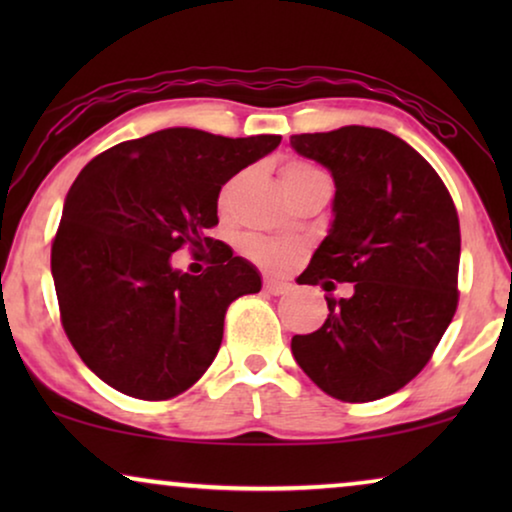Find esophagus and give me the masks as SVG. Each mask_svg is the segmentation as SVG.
<instances>
[{"instance_id": "34e87169", "label": "esophagus", "mask_w": 512, "mask_h": 512, "mask_svg": "<svg viewBox=\"0 0 512 512\" xmlns=\"http://www.w3.org/2000/svg\"><path fill=\"white\" fill-rule=\"evenodd\" d=\"M265 291L272 293V296H282V293L289 291V282H282V279L265 277Z\"/></svg>"}]
</instances>
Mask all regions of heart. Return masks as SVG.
<instances>
[{"mask_svg":"<svg viewBox=\"0 0 512 512\" xmlns=\"http://www.w3.org/2000/svg\"><path fill=\"white\" fill-rule=\"evenodd\" d=\"M307 172H314V170L312 167L300 165V163H289L282 172V181L293 179V177H303V174H307ZM244 251H247V256L254 258L256 263L265 265V268H279V265H284L291 256L289 244L268 240V237H261V235H249L247 240H244Z\"/></svg>","mask_w":512,"mask_h":512,"instance_id":"b5f03b06","label":"heart"}]
</instances>
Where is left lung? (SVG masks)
Here are the masks:
<instances>
[{"label":"left lung","instance_id":"1","mask_svg":"<svg viewBox=\"0 0 512 512\" xmlns=\"http://www.w3.org/2000/svg\"><path fill=\"white\" fill-rule=\"evenodd\" d=\"M291 146L335 181L331 228L298 282L352 284V296H326L321 328L293 335V359L328 396L377 401L429 363L457 310V209L436 170L387 130L345 125Z\"/></svg>","mask_w":512,"mask_h":512}]
</instances>
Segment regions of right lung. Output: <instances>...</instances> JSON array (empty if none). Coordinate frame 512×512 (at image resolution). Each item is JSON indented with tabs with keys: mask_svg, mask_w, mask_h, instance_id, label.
I'll return each mask as SVG.
<instances>
[{
	"mask_svg": "<svg viewBox=\"0 0 512 512\" xmlns=\"http://www.w3.org/2000/svg\"><path fill=\"white\" fill-rule=\"evenodd\" d=\"M279 142L167 128L83 167L62 207L51 272L67 338L102 382L165 401L212 366L228 305L261 291V275L205 233L219 223L221 186ZM186 241L213 251L202 276L171 268Z\"/></svg>",
	"mask_w": 512,
	"mask_h": 512,
	"instance_id": "1",
	"label": "right lung"
}]
</instances>
